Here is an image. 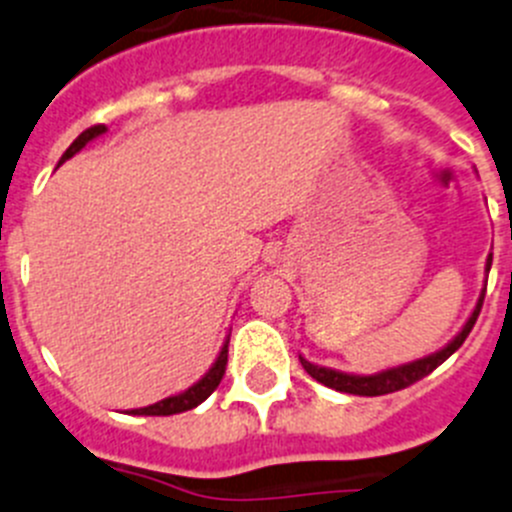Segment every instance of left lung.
<instances>
[{"mask_svg": "<svg viewBox=\"0 0 512 512\" xmlns=\"http://www.w3.org/2000/svg\"><path fill=\"white\" fill-rule=\"evenodd\" d=\"M490 265H493V255H487L485 262V272H490ZM482 300H485V288H482L480 298H477L475 310L470 313L465 326L460 328L455 338H452L447 346H442L439 351L429 353V356L417 358V361H409V364H401L394 366V369H384L379 374H369V376H361V374H346V371H336V369H326V366H315L310 361H305L300 356V364L303 369L313 376L315 381H321L323 386H331V389L343 391V394H358V396H381V394H391V391H399V389H407V386L417 384L419 379L432 374L437 366H442L457 348L465 343V338L470 336L472 326H475L477 315H480L482 308Z\"/></svg>", "mask_w": 512, "mask_h": 512, "instance_id": "8db88e82", "label": "left lung"}]
</instances>
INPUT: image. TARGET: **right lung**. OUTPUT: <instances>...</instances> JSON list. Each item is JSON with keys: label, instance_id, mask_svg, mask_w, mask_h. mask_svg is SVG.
Here are the masks:
<instances>
[{"label": "right lung", "instance_id": "1", "mask_svg": "<svg viewBox=\"0 0 512 512\" xmlns=\"http://www.w3.org/2000/svg\"><path fill=\"white\" fill-rule=\"evenodd\" d=\"M105 131H108V128L100 123V126H90L88 131L80 133V136L70 143L68 151L62 154L60 164H65L68 159H73L78 151H83L90 141H95L98 136H103ZM227 346H229V338L224 341L222 351H219V356H217V361L212 364V369H209L207 374L197 381V384L189 386V389L181 391V394H176V396H166V399L156 401V404H151V407L133 409L131 414H143V417H169V414H181V412H189V409L199 407V404H202V401L207 399L214 389H217L219 381H222L224 369H227Z\"/></svg>", "mask_w": 512, "mask_h": 512}]
</instances>
